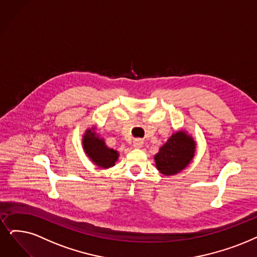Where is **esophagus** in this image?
Wrapping results in <instances>:
<instances>
[{"label":"esophagus","instance_id":"34e87169","mask_svg":"<svg viewBox=\"0 0 257 257\" xmlns=\"http://www.w3.org/2000/svg\"><path fill=\"white\" fill-rule=\"evenodd\" d=\"M142 146H143V140L142 139H135L134 141H133V147H134V148L140 149V148H142Z\"/></svg>","mask_w":257,"mask_h":257}]
</instances>
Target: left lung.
<instances>
[{
	"label": "left lung",
	"mask_w": 257,
	"mask_h": 257,
	"mask_svg": "<svg viewBox=\"0 0 257 257\" xmlns=\"http://www.w3.org/2000/svg\"><path fill=\"white\" fill-rule=\"evenodd\" d=\"M196 142L184 131H178L159 149L155 162L157 170L163 175L171 176L181 172L192 161Z\"/></svg>",
	"instance_id": "1"
}]
</instances>
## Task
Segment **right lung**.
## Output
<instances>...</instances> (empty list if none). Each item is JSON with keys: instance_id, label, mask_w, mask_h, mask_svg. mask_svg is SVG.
Masks as SVG:
<instances>
[{"instance_id": "obj_1", "label": "right lung", "mask_w": 257, "mask_h": 257, "mask_svg": "<svg viewBox=\"0 0 257 257\" xmlns=\"http://www.w3.org/2000/svg\"><path fill=\"white\" fill-rule=\"evenodd\" d=\"M82 143L86 155L96 166L102 169H108L115 166V162L119 157L118 152L106 147L104 139L99 138L95 133V127L86 130Z\"/></svg>"}]
</instances>
